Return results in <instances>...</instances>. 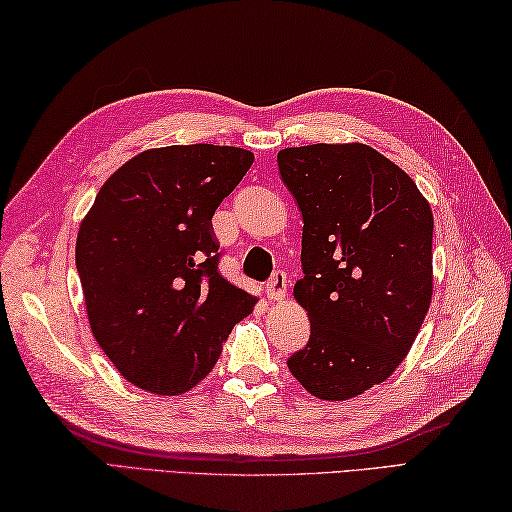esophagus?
<instances>
[{
  "label": "esophagus",
  "mask_w": 512,
  "mask_h": 512,
  "mask_svg": "<svg viewBox=\"0 0 512 512\" xmlns=\"http://www.w3.org/2000/svg\"><path fill=\"white\" fill-rule=\"evenodd\" d=\"M286 290H288V277L286 273H275L273 279L266 284V297L270 301H281L286 297Z\"/></svg>",
  "instance_id": "esophagus-1"
}]
</instances>
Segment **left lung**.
<instances>
[{"instance_id":"obj_1","label":"left lung","mask_w":512,"mask_h":512,"mask_svg":"<svg viewBox=\"0 0 512 512\" xmlns=\"http://www.w3.org/2000/svg\"><path fill=\"white\" fill-rule=\"evenodd\" d=\"M303 215L295 301L310 341L288 358L321 400H350L405 361L433 295V213L409 173L363 143L277 154Z\"/></svg>"}]
</instances>
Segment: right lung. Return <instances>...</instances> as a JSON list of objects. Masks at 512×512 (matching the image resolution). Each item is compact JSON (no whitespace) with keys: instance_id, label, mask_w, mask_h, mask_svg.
<instances>
[{"instance_id":"right-lung-1","label":"right lung","mask_w":512,"mask_h":512,"mask_svg":"<svg viewBox=\"0 0 512 512\" xmlns=\"http://www.w3.org/2000/svg\"><path fill=\"white\" fill-rule=\"evenodd\" d=\"M255 156L242 147L140 151L105 180L76 235L96 343L129 383L178 396L211 372L257 297L217 270L211 217Z\"/></svg>"}]
</instances>
